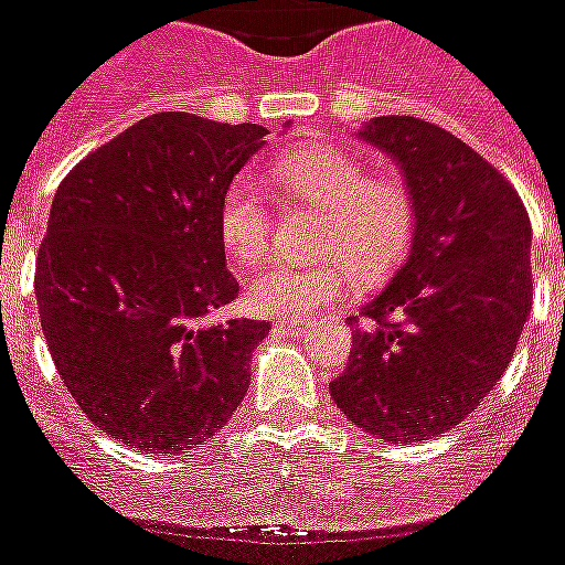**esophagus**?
I'll list each match as a JSON object with an SVG mask.
<instances>
[{
    "label": "esophagus",
    "mask_w": 565,
    "mask_h": 565,
    "mask_svg": "<svg viewBox=\"0 0 565 565\" xmlns=\"http://www.w3.org/2000/svg\"><path fill=\"white\" fill-rule=\"evenodd\" d=\"M274 329L282 334H291V338H300V334L309 332V323H302V320H277Z\"/></svg>",
    "instance_id": "1"
}]
</instances>
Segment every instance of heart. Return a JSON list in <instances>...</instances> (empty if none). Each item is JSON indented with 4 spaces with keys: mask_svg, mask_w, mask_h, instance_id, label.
Returning <instances> with one entry per match:
<instances>
[{
    "mask_svg": "<svg viewBox=\"0 0 565 565\" xmlns=\"http://www.w3.org/2000/svg\"><path fill=\"white\" fill-rule=\"evenodd\" d=\"M271 184L288 202L323 210L311 265L268 263L250 277L248 306L265 317H302L375 279L398 263L413 239V202L404 184L372 175L361 156L334 143H311L274 158ZM218 239L236 265L263 259L271 239V210L250 179H236L218 202Z\"/></svg>",
    "mask_w": 565,
    "mask_h": 565,
    "instance_id": "obj_1",
    "label": "heart"
}]
</instances>
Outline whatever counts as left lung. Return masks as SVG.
<instances>
[{
  "label": "left lung",
  "mask_w": 565,
  "mask_h": 565,
  "mask_svg": "<svg viewBox=\"0 0 565 565\" xmlns=\"http://www.w3.org/2000/svg\"><path fill=\"white\" fill-rule=\"evenodd\" d=\"M358 138L398 164L416 222L407 259L349 317L352 355L329 390L363 433L413 445L465 422L514 358L531 222L505 175L430 120L384 115Z\"/></svg>",
  "instance_id": "left-lung-1"
}]
</instances>
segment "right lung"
<instances>
[{
	"instance_id": "add662e5",
	"label": "right lung",
	"mask_w": 565,
	"mask_h": 565,
	"mask_svg": "<svg viewBox=\"0 0 565 565\" xmlns=\"http://www.w3.org/2000/svg\"><path fill=\"white\" fill-rule=\"evenodd\" d=\"M265 126L158 111L88 152L57 188L36 306L63 384L111 439L190 454L245 398L263 320H216L239 294L218 202Z\"/></svg>"
}]
</instances>
